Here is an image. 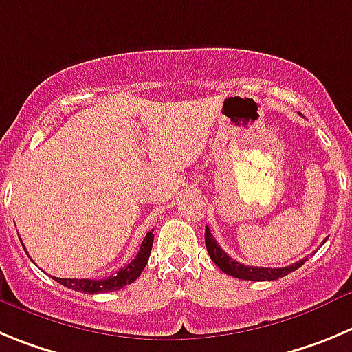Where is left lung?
I'll return each instance as SVG.
<instances>
[{
  "mask_svg": "<svg viewBox=\"0 0 352 352\" xmlns=\"http://www.w3.org/2000/svg\"><path fill=\"white\" fill-rule=\"evenodd\" d=\"M205 245H207L208 256H210L212 261L224 272V274L231 275V277L243 278V280H275V278H280L284 275L291 274L296 268H300L305 259H300L298 263H293L289 267L283 268H263V267H247V265H242L236 259L230 258L226 252L221 249V245L215 242V239L212 236L210 230L205 228Z\"/></svg>",
  "mask_w": 352,
  "mask_h": 352,
  "instance_id": "1",
  "label": "left lung"
}]
</instances>
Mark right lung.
Listing matches in <instances>:
<instances>
[{
  "label": "right lung",
  "instance_id": "right-lung-1",
  "mask_svg": "<svg viewBox=\"0 0 352 352\" xmlns=\"http://www.w3.org/2000/svg\"><path fill=\"white\" fill-rule=\"evenodd\" d=\"M153 242H154L153 231H148L147 235H145L144 242H142L140 251H138V254L135 256V259H133L129 265H126L124 268H121L116 275H110V277L107 278H100V280H94V278H61V277H52V278L56 280V283L69 287V289L82 291V293H89V294L109 293V291L122 289V287L135 283V280L140 277V274L144 272L145 265H147L148 261L151 251H153Z\"/></svg>",
  "mask_w": 352,
  "mask_h": 352
}]
</instances>
